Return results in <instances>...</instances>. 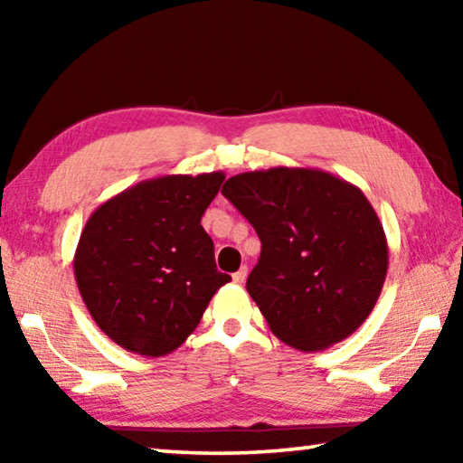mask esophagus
I'll return each instance as SVG.
<instances>
[{"label":"esophagus","instance_id":"1","mask_svg":"<svg viewBox=\"0 0 463 463\" xmlns=\"http://www.w3.org/2000/svg\"><path fill=\"white\" fill-rule=\"evenodd\" d=\"M247 273H249V269H247V268H241L237 273H232V281H234V284H239V286L245 284Z\"/></svg>","mask_w":463,"mask_h":463}]
</instances>
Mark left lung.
Segmentation results:
<instances>
[{"mask_svg": "<svg viewBox=\"0 0 463 463\" xmlns=\"http://www.w3.org/2000/svg\"><path fill=\"white\" fill-rule=\"evenodd\" d=\"M222 195L260 234L247 292L279 341L320 351L364 325L386 279L388 242L357 185L320 169L271 167L226 179Z\"/></svg>", "mask_w": 463, "mask_h": 463, "instance_id": "1", "label": "left lung"}]
</instances>
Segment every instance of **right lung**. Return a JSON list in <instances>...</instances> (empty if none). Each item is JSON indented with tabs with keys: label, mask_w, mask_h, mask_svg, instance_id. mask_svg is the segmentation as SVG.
Here are the masks:
<instances>
[{
	"label": "right lung",
	"mask_w": 463,
	"mask_h": 463,
	"mask_svg": "<svg viewBox=\"0 0 463 463\" xmlns=\"http://www.w3.org/2000/svg\"><path fill=\"white\" fill-rule=\"evenodd\" d=\"M222 171L146 179L90 216L73 269L91 318L130 354L163 357L198 326L216 289L231 281L200 224Z\"/></svg>",
	"instance_id": "1"
}]
</instances>
